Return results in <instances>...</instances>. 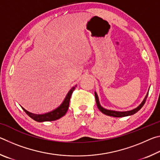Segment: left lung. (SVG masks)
I'll return each mask as SVG.
<instances>
[{"instance_id": "8db88e82", "label": "left lung", "mask_w": 160, "mask_h": 160, "mask_svg": "<svg viewBox=\"0 0 160 160\" xmlns=\"http://www.w3.org/2000/svg\"><path fill=\"white\" fill-rule=\"evenodd\" d=\"M94 95H95V99H96V103H97V107H98V109H99L100 112H102L103 113H104V114L107 115V116H113V117H123V116L132 115V114H134V113L138 112V111L143 107V105L145 104V103L146 102V99H147V97H148V92L147 94H146V96L145 97L144 100L142 101V102L137 108H135V109H132L131 111H128V112H115V111H111V110H107V109H104V108H103L102 107H101V105H100V104H99L98 97H97V94L96 92H94Z\"/></svg>"}]
</instances>
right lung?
<instances>
[{"mask_svg": "<svg viewBox=\"0 0 160 160\" xmlns=\"http://www.w3.org/2000/svg\"><path fill=\"white\" fill-rule=\"evenodd\" d=\"M75 87H76V85L73 87V88H72L71 90L68 92L66 97L65 98L63 102L62 103L61 106L51 112L44 113V114H34V113L28 112V111L25 110L23 107L22 108V109L25 111V112L29 116V117L32 118V119H34V121H37V122L56 121L58 118L63 117V116L66 113L68 109L70 99V97H71L72 92H73V91L75 90Z\"/></svg>", "mask_w": 160, "mask_h": 160, "instance_id": "obj_1", "label": "right lung"}]
</instances>
